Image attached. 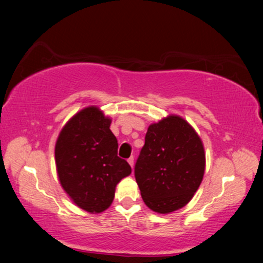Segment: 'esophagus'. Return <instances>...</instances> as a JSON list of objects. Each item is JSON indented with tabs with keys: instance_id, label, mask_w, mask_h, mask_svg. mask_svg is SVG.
Returning <instances> with one entry per match:
<instances>
[{
	"instance_id": "obj_1",
	"label": "esophagus",
	"mask_w": 263,
	"mask_h": 263,
	"mask_svg": "<svg viewBox=\"0 0 263 263\" xmlns=\"http://www.w3.org/2000/svg\"><path fill=\"white\" fill-rule=\"evenodd\" d=\"M128 163H129V165H130L132 167H134V157H130L128 159Z\"/></svg>"
}]
</instances>
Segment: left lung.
Segmentation results:
<instances>
[{
  "label": "left lung",
  "mask_w": 263,
  "mask_h": 263,
  "mask_svg": "<svg viewBox=\"0 0 263 263\" xmlns=\"http://www.w3.org/2000/svg\"><path fill=\"white\" fill-rule=\"evenodd\" d=\"M206 154L194 128L170 115L147 129L135 164V179L143 202L167 214L184 207L202 182Z\"/></svg>",
  "instance_id": "obj_1"
}]
</instances>
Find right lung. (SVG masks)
I'll return each mask as SVG.
<instances>
[{
    "label": "right lung",
    "mask_w": 263,
    "mask_h": 263,
    "mask_svg": "<svg viewBox=\"0 0 263 263\" xmlns=\"http://www.w3.org/2000/svg\"><path fill=\"white\" fill-rule=\"evenodd\" d=\"M111 118L97 106L74 115L61 130L55 146L57 175L71 201L89 213H102L112 203L116 185L132 174L117 157L118 143Z\"/></svg>",
    "instance_id": "1"
}]
</instances>
